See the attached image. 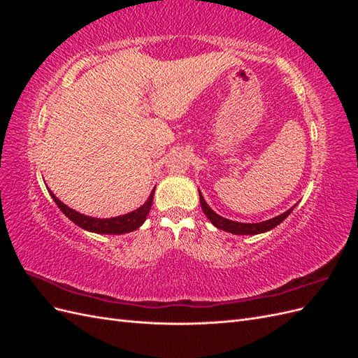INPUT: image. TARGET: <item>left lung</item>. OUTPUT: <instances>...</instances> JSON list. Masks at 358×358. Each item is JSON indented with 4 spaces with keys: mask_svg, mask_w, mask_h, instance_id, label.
<instances>
[{
    "mask_svg": "<svg viewBox=\"0 0 358 358\" xmlns=\"http://www.w3.org/2000/svg\"><path fill=\"white\" fill-rule=\"evenodd\" d=\"M199 196H200L201 209H203L204 215L209 218V221L216 227V229L224 230V231H229V233H233V234H258V233H264V231L272 230V229H275L276 225H279L280 222H282L287 218V216L292 212V209H294V206H292L291 209H288L287 212L275 216V218H272V220H267V221H263V222L245 224V222H236V221H230V220H227V218H222V216H220L218 213H215L209 208L208 203L204 201L200 191H199Z\"/></svg>",
    "mask_w": 358,
    "mask_h": 358,
    "instance_id": "obj_1",
    "label": "left lung"
}]
</instances>
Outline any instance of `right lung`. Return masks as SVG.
Here are the masks:
<instances>
[{
	"label": "right lung",
	"instance_id": "add662e5",
	"mask_svg": "<svg viewBox=\"0 0 358 358\" xmlns=\"http://www.w3.org/2000/svg\"><path fill=\"white\" fill-rule=\"evenodd\" d=\"M154 192H155V188L152 189V192H150L148 201L137 210L129 212L122 216H116V218H106V220L92 218V216H85L79 212H76L74 209H70L69 206H66L61 200H58L55 197V194H53L52 191H50V196L53 200H55V203L58 204V208L62 210V213L66 215L69 220H71L76 225L82 227L83 230H88L92 233H100V234H124V233L137 230L138 227L145 222L146 216L150 210V206H152V201H154Z\"/></svg>",
	"mask_w": 358,
	"mask_h": 358
}]
</instances>
